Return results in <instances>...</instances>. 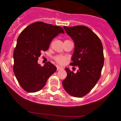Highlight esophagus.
Listing matches in <instances>:
<instances>
[{
	"label": "esophagus",
	"instance_id": "obj_1",
	"mask_svg": "<svg viewBox=\"0 0 121 121\" xmlns=\"http://www.w3.org/2000/svg\"><path fill=\"white\" fill-rule=\"evenodd\" d=\"M63 69V68L61 67H59V66H57V71H59V70H61V69Z\"/></svg>",
	"mask_w": 121,
	"mask_h": 121
}]
</instances>
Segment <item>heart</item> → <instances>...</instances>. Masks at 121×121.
Returning a JSON list of instances; mask_svg holds the SVG:
<instances>
[{"label":"heart","instance_id":"1","mask_svg":"<svg viewBox=\"0 0 121 121\" xmlns=\"http://www.w3.org/2000/svg\"><path fill=\"white\" fill-rule=\"evenodd\" d=\"M69 41V40H65V41ZM54 60H55V61L58 64H60V65H63L64 63H65V61L67 60V58L65 56H61V55H58V56H56L54 57Z\"/></svg>","mask_w":121,"mask_h":121}]
</instances>
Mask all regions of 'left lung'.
<instances>
[{"label": "left lung", "mask_w": 121, "mask_h": 121, "mask_svg": "<svg viewBox=\"0 0 121 121\" xmlns=\"http://www.w3.org/2000/svg\"><path fill=\"white\" fill-rule=\"evenodd\" d=\"M74 40L75 49L71 65L78 66L76 73L68 68L66 78L63 81L65 91L70 95L82 97L91 91L101 75L104 63L102 44L97 35L84 26H64Z\"/></svg>", "instance_id": "8db88e82"}]
</instances>
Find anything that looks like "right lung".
<instances>
[{"instance_id": "add662e5", "label": "right lung", "mask_w": 121, "mask_h": 121, "mask_svg": "<svg viewBox=\"0 0 121 121\" xmlns=\"http://www.w3.org/2000/svg\"><path fill=\"white\" fill-rule=\"evenodd\" d=\"M61 33V27L37 22L28 26L22 31L13 52V71L20 86L28 92L40 91L57 68L47 62L44 66L38 64L43 51L48 49L51 41Z\"/></svg>"}]
</instances>
